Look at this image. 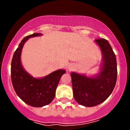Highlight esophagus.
<instances>
[{"mask_svg":"<svg viewBox=\"0 0 130 130\" xmlns=\"http://www.w3.org/2000/svg\"><path fill=\"white\" fill-rule=\"evenodd\" d=\"M73 69V68L72 65H70L69 67H68V69H69V70H72Z\"/></svg>","mask_w":130,"mask_h":130,"instance_id":"esophagus-1","label":"esophagus"}]
</instances>
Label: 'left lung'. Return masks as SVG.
<instances>
[{"mask_svg": "<svg viewBox=\"0 0 130 130\" xmlns=\"http://www.w3.org/2000/svg\"><path fill=\"white\" fill-rule=\"evenodd\" d=\"M103 53V66L98 76L89 77L72 72V83L74 99L78 104L92 107L103 103L111 95L117 80L116 58L107 40H95Z\"/></svg>", "mask_w": 130, "mask_h": 130, "instance_id": "1", "label": "left lung"}]
</instances>
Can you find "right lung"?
Returning <instances> with one entry per match:
<instances>
[{
	"label": "right lung",
	"instance_id": "obj_1",
	"mask_svg": "<svg viewBox=\"0 0 130 130\" xmlns=\"http://www.w3.org/2000/svg\"><path fill=\"white\" fill-rule=\"evenodd\" d=\"M41 35L34 33L23 38L14 52L10 69L12 83L17 95L25 103L36 107L48 105L53 100L60 78L66 72L65 70H58L42 78H36L24 70L21 63L23 45L29 38Z\"/></svg>",
	"mask_w": 130,
	"mask_h": 130
}]
</instances>
